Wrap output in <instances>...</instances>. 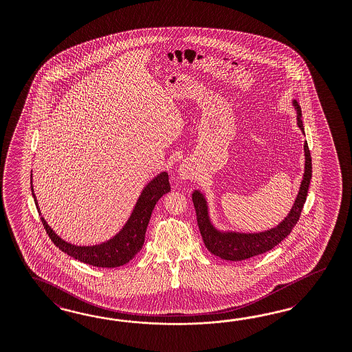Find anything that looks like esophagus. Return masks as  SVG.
I'll list each match as a JSON object with an SVG mask.
<instances>
[{
	"instance_id": "1",
	"label": "esophagus",
	"mask_w": 352,
	"mask_h": 352,
	"mask_svg": "<svg viewBox=\"0 0 352 352\" xmlns=\"http://www.w3.org/2000/svg\"><path fill=\"white\" fill-rule=\"evenodd\" d=\"M179 175H181L182 179H188L191 177V173L188 170V168L182 166L181 169H179Z\"/></svg>"
}]
</instances>
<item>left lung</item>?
Listing matches in <instances>:
<instances>
[{
	"label": "left lung",
	"mask_w": 352,
	"mask_h": 352,
	"mask_svg": "<svg viewBox=\"0 0 352 352\" xmlns=\"http://www.w3.org/2000/svg\"><path fill=\"white\" fill-rule=\"evenodd\" d=\"M293 107L297 111V125L305 134L302 122V112L298 102L293 99ZM305 171L299 186L298 195L293 204L288 215L280 223L261 232H237V231H223L214 226L209 214V205L203 192L195 190L192 192V201L195 205L197 224L203 236L204 244L208 250L226 261H244L252 256L263 254L277 244H280L288 236L293 227L298 222L303 205L307 197L309 181L312 177V164L307 142H305Z\"/></svg>",
	"instance_id": "1"
}]
</instances>
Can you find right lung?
I'll list each match as a JSON object with an SVG mask.
<instances>
[{
  "label": "right lung",
  "instance_id": "add662e5",
  "mask_svg": "<svg viewBox=\"0 0 352 352\" xmlns=\"http://www.w3.org/2000/svg\"><path fill=\"white\" fill-rule=\"evenodd\" d=\"M31 188L37 210L41 214L38 201L33 192L32 174ZM169 191V175L166 171H161L160 174H157L144 186L124 227L113 237L96 245H75L72 243H68L54 231L43 217H41V221L54 244L68 256L90 266L106 268L120 267L126 265L129 261H131L140 252L142 246L144 244L146 230L151 219L152 210L161 197Z\"/></svg>",
  "mask_w": 352,
  "mask_h": 352
}]
</instances>
